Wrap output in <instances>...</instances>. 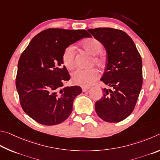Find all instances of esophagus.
I'll return each instance as SVG.
<instances>
[{"instance_id":"34e87169","label":"esophagus","mask_w":160,"mask_h":160,"mask_svg":"<svg viewBox=\"0 0 160 160\" xmlns=\"http://www.w3.org/2000/svg\"><path fill=\"white\" fill-rule=\"evenodd\" d=\"M89 89H90V87H82V91L86 92V91H88Z\"/></svg>"}]
</instances>
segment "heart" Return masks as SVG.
Returning a JSON list of instances; mask_svg holds the SVG:
<instances>
[{
    "label": "heart",
    "mask_w": 160,
    "mask_h": 160,
    "mask_svg": "<svg viewBox=\"0 0 160 160\" xmlns=\"http://www.w3.org/2000/svg\"><path fill=\"white\" fill-rule=\"evenodd\" d=\"M82 48L91 55H93L91 60V64H95L98 67H102L104 64V60L102 56L98 54L101 52L102 43L96 38H90L86 39L82 43ZM64 66L68 69H74L75 67V49L74 47L69 46L64 50L62 57ZM98 78V72L96 69H78L72 74L71 80L74 84L88 87L91 86Z\"/></svg>",
    "instance_id": "heart-1"
}]
</instances>
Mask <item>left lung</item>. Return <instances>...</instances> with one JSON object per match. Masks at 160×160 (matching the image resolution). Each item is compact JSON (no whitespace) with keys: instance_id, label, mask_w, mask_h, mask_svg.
I'll list each match as a JSON object with an SVG mask.
<instances>
[{"instance_id":"obj_1","label":"left lung","mask_w":160,"mask_h":160,"mask_svg":"<svg viewBox=\"0 0 160 160\" xmlns=\"http://www.w3.org/2000/svg\"><path fill=\"white\" fill-rule=\"evenodd\" d=\"M107 51L105 72L101 78L111 89L103 88V96L95 104L98 115L110 123L119 122L131 114L142 84V60L127 33L112 28L88 30Z\"/></svg>"}]
</instances>
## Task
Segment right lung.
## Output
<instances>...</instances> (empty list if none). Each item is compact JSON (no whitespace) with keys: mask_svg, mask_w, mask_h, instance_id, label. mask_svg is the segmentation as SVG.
Returning a JSON list of instances; mask_svg holds the SVG:
<instances>
[{"mask_svg":"<svg viewBox=\"0 0 160 160\" xmlns=\"http://www.w3.org/2000/svg\"><path fill=\"white\" fill-rule=\"evenodd\" d=\"M90 37L84 29H46L35 36L22 53L17 91L23 110L39 124H59L71 114L74 100L82 90L78 86L63 88L70 76L62 57L69 45Z\"/></svg>","mask_w":160,"mask_h":160,"instance_id":"add662e5","label":"right lung"}]
</instances>
